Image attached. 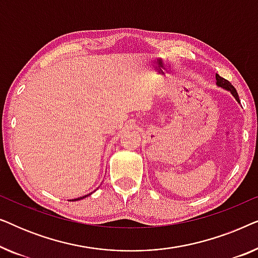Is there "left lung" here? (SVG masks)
<instances>
[{"label":"left lung","instance_id":"8db88e82","mask_svg":"<svg viewBox=\"0 0 258 258\" xmlns=\"http://www.w3.org/2000/svg\"><path fill=\"white\" fill-rule=\"evenodd\" d=\"M216 80H217V84H218V86H220V87H223L224 89H227V90L230 91V93L235 96L236 100H237V101L239 102V98H238V94H237V91H236L235 87L232 86V84H231L230 82H229L228 80L223 79V77L218 75V74H216Z\"/></svg>","mask_w":258,"mask_h":258}]
</instances>
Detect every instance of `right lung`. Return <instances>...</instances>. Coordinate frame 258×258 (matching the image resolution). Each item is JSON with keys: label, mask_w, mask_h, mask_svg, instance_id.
<instances>
[{"label": "right lung", "mask_w": 258, "mask_h": 258, "mask_svg": "<svg viewBox=\"0 0 258 258\" xmlns=\"http://www.w3.org/2000/svg\"><path fill=\"white\" fill-rule=\"evenodd\" d=\"M88 196V195H87ZM87 196H83V197H80V199H76V200H73V201H79V200H82V199H84V197H87Z\"/></svg>", "instance_id": "add662e5"}]
</instances>
